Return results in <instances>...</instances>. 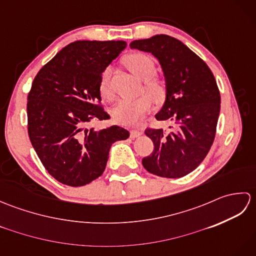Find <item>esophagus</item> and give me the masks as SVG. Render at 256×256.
Here are the masks:
<instances>
[{
  "label": "esophagus",
  "instance_id": "esophagus-1",
  "mask_svg": "<svg viewBox=\"0 0 256 256\" xmlns=\"http://www.w3.org/2000/svg\"><path fill=\"white\" fill-rule=\"evenodd\" d=\"M142 134H143V132L140 131V130H132V131H131V138H136L140 136V135H142Z\"/></svg>",
  "mask_w": 256,
  "mask_h": 256
}]
</instances>
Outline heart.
Here are the masks:
<instances>
[{
  "instance_id": "b5f03b06",
  "label": "heart",
  "mask_w": 256,
  "mask_h": 256,
  "mask_svg": "<svg viewBox=\"0 0 256 256\" xmlns=\"http://www.w3.org/2000/svg\"><path fill=\"white\" fill-rule=\"evenodd\" d=\"M124 62L136 77L145 80V89L155 101L160 102L165 99L167 86L162 79L153 77L156 72V64L153 58L145 54L135 52L125 58ZM110 80L111 69L108 67L103 70L99 84L100 94L106 100H111L113 98ZM152 106L153 101L148 94H143L135 99H123L112 108V116L118 123L135 124L150 111Z\"/></svg>"
}]
</instances>
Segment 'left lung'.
<instances>
[{"mask_svg": "<svg viewBox=\"0 0 256 256\" xmlns=\"http://www.w3.org/2000/svg\"><path fill=\"white\" fill-rule=\"evenodd\" d=\"M130 47L158 59L167 94L155 118L172 124V132L145 130L154 150L142 164L160 177L186 176L204 160L216 136L221 99L214 76L202 59L172 36L160 34L133 40Z\"/></svg>", "mask_w": 256, "mask_h": 256, "instance_id": "1", "label": "left lung"}]
</instances>
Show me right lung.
<instances>
[{
    "mask_svg": "<svg viewBox=\"0 0 256 256\" xmlns=\"http://www.w3.org/2000/svg\"><path fill=\"white\" fill-rule=\"evenodd\" d=\"M126 47L123 40H77L42 67L27 96L28 136L50 175L72 187L100 177L111 145L130 136L118 125L86 128L92 120H108L99 90L108 64Z\"/></svg>",
    "mask_w": 256,
    "mask_h": 256,
    "instance_id": "obj_1",
    "label": "right lung"
}]
</instances>
